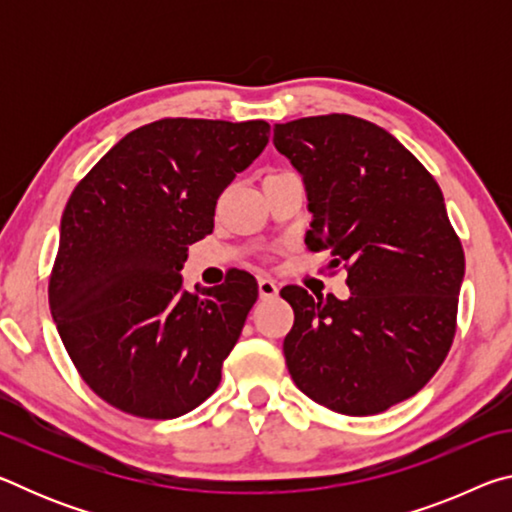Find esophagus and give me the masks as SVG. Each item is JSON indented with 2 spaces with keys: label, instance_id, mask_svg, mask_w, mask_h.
I'll return each instance as SVG.
<instances>
[{
  "label": "esophagus",
  "instance_id": "34e87169",
  "mask_svg": "<svg viewBox=\"0 0 512 512\" xmlns=\"http://www.w3.org/2000/svg\"><path fill=\"white\" fill-rule=\"evenodd\" d=\"M257 289H259V298H264V300L275 298L277 291H280V289H277V284L271 280V277H259Z\"/></svg>",
  "mask_w": 512,
  "mask_h": 512
}]
</instances>
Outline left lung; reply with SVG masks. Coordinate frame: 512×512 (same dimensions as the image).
<instances>
[{"instance_id":"8db88e82","label":"left lung","mask_w":512,"mask_h":512,"mask_svg":"<svg viewBox=\"0 0 512 512\" xmlns=\"http://www.w3.org/2000/svg\"><path fill=\"white\" fill-rule=\"evenodd\" d=\"M302 176L305 244L348 268L350 298L284 287V357L296 386L343 415H375L436 375L456 332L465 255L431 173L395 137L352 115L275 124Z\"/></svg>"}]
</instances>
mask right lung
Masks as SVG:
<instances>
[{
    "instance_id": "right-lung-1",
    "label": "right lung",
    "mask_w": 512,
    "mask_h": 512,
    "mask_svg": "<svg viewBox=\"0 0 512 512\" xmlns=\"http://www.w3.org/2000/svg\"><path fill=\"white\" fill-rule=\"evenodd\" d=\"M268 133L262 119L153 121L121 137L69 196L51 316L85 384L119 411L171 420L219 386L257 282L239 271L192 293L180 271Z\"/></svg>"
}]
</instances>
